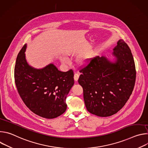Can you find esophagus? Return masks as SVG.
Wrapping results in <instances>:
<instances>
[{
    "label": "esophagus",
    "mask_w": 148,
    "mask_h": 148,
    "mask_svg": "<svg viewBox=\"0 0 148 148\" xmlns=\"http://www.w3.org/2000/svg\"><path fill=\"white\" fill-rule=\"evenodd\" d=\"M79 75L78 74H74V81H78V78H79Z\"/></svg>",
    "instance_id": "obj_1"
}]
</instances>
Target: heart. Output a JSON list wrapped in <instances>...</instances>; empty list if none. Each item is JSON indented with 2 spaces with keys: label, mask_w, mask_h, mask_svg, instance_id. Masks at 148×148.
Masks as SVG:
<instances>
[{
  "label": "heart",
  "mask_w": 148,
  "mask_h": 148,
  "mask_svg": "<svg viewBox=\"0 0 148 148\" xmlns=\"http://www.w3.org/2000/svg\"><path fill=\"white\" fill-rule=\"evenodd\" d=\"M95 57V52L94 51H91L88 53L82 54L77 59L78 64L81 67H87L90 65L92 61H93ZM61 61L64 64H68L69 60L66 58L63 57L61 58Z\"/></svg>",
  "instance_id": "obj_1"
}]
</instances>
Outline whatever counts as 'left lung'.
<instances>
[{
  "instance_id": "1",
  "label": "left lung",
  "mask_w": 148,
  "mask_h": 148,
  "mask_svg": "<svg viewBox=\"0 0 148 148\" xmlns=\"http://www.w3.org/2000/svg\"><path fill=\"white\" fill-rule=\"evenodd\" d=\"M112 56V60L97 56L80 71L78 83L83 88L86 108L98 116L118 112L129 99L135 86V65L127 44L119 40Z\"/></svg>"
}]
</instances>
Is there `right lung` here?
Segmentation results:
<instances>
[{
	"label": "right lung",
	"instance_id": "1",
	"mask_svg": "<svg viewBox=\"0 0 148 148\" xmlns=\"http://www.w3.org/2000/svg\"><path fill=\"white\" fill-rule=\"evenodd\" d=\"M25 44L18 53L14 67L18 92L26 106L35 114L55 118L67 109V95L74 85V73L62 72L53 63L42 69L30 66L26 58Z\"/></svg>",
	"mask_w": 148,
	"mask_h": 148
}]
</instances>
